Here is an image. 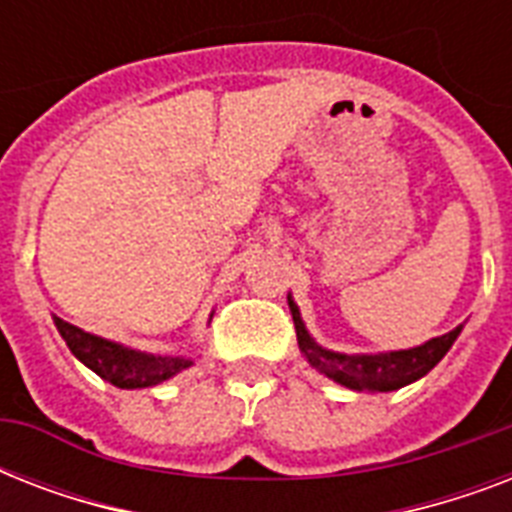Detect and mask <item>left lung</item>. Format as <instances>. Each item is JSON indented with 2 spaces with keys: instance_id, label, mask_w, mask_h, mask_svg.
Returning <instances> with one entry per match:
<instances>
[{
  "instance_id": "left-lung-1",
  "label": "left lung",
  "mask_w": 512,
  "mask_h": 512,
  "mask_svg": "<svg viewBox=\"0 0 512 512\" xmlns=\"http://www.w3.org/2000/svg\"><path fill=\"white\" fill-rule=\"evenodd\" d=\"M289 311L295 319L297 342L308 364L316 366L321 374H327L329 380L340 382L350 390H369V393H388L420 380L433 369V366L446 356V350L452 348L454 340L460 337L462 327L452 329L441 337H433L425 345L409 350H390V353H335V350L321 348L305 329L295 300L289 297Z\"/></svg>"
}]
</instances>
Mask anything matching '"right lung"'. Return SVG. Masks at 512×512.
Listing matches in <instances>:
<instances>
[{
    "instance_id": "right-lung-1",
    "label": "right lung",
    "mask_w": 512,
    "mask_h": 512,
    "mask_svg": "<svg viewBox=\"0 0 512 512\" xmlns=\"http://www.w3.org/2000/svg\"><path fill=\"white\" fill-rule=\"evenodd\" d=\"M55 327L60 337L66 340L68 350L74 353L84 366H90L92 372L103 377L116 388H151L159 382L170 380L177 372H183L193 364L191 358L183 356H154L146 350L127 348L119 342L103 340L98 335H90L84 329L68 324V321L55 316Z\"/></svg>"
}]
</instances>
